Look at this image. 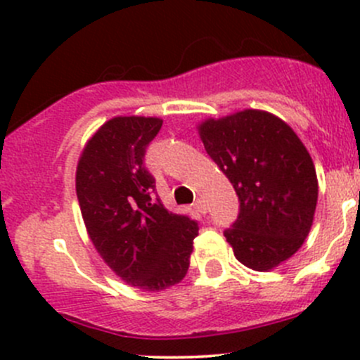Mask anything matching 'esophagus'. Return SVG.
Returning a JSON list of instances; mask_svg holds the SVG:
<instances>
[{"label":"esophagus","instance_id":"34e87169","mask_svg":"<svg viewBox=\"0 0 360 360\" xmlns=\"http://www.w3.org/2000/svg\"><path fill=\"white\" fill-rule=\"evenodd\" d=\"M193 207H195V209H197L200 214H207V205H205V202L202 200V198H198V200H195Z\"/></svg>","mask_w":360,"mask_h":360}]
</instances>
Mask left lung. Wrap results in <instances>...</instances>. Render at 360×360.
Segmentation results:
<instances>
[{
  "label": "left lung",
  "mask_w": 360,
  "mask_h": 360,
  "mask_svg": "<svg viewBox=\"0 0 360 360\" xmlns=\"http://www.w3.org/2000/svg\"><path fill=\"white\" fill-rule=\"evenodd\" d=\"M198 132L240 202L237 221L224 230L235 257L257 271L278 266L314 223L319 183L310 153L288 123L259 110L209 118Z\"/></svg>",
  "instance_id": "8db88e82"
}]
</instances>
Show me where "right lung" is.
Wrapping results in <instances>:
<instances>
[{
    "label": "right lung",
    "mask_w": 360,
    "mask_h": 360,
    "mask_svg": "<svg viewBox=\"0 0 360 360\" xmlns=\"http://www.w3.org/2000/svg\"><path fill=\"white\" fill-rule=\"evenodd\" d=\"M162 120L116 116L83 148L76 195L86 231L104 263L144 291L179 284L190 266L198 223L163 207L144 155Z\"/></svg>",
    "instance_id": "obj_1"
}]
</instances>
